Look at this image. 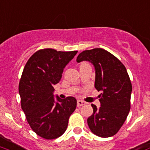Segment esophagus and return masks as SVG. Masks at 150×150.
Wrapping results in <instances>:
<instances>
[{
	"instance_id": "34e87169",
	"label": "esophagus",
	"mask_w": 150,
	"mask_h": 150,
	"mask_svg": "<svg viewBox=\"0 0 150 150\" xmlns=\"http://www.w3.org/2000/svg\"><path fill=\"white\" fill-rule=\"evenodd\" d=\"M85 104H86V103H85L84 101L79 100V99L77 101V106H78V107H79V106H83V105H85Z\"/></svg>"
}]
</instances>
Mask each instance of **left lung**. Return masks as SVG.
Instances as JSON below:
<instances>
[{"label":"left lung","instance_id":"1","mask_svg":"<svg viewBox=\"0 0 150 150\" xmlns=\"http://www.w3.org/2000/svg\"><path fill=\"white\" fill-rule=\"evenodd\" d=\"M76 61L91 62L95 70V87L101 106L91 104L93 115L87 118L91 131L101 137L114 136L125 122L130 110L132 84L125 66L103 48L83 51Z\"/></svg>","mask_w":150,"mask_h":150}]
</instances>
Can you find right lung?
Masks as SVG:
<instances>
[{
    "mask_svg": "<svg viewBox=\"0 0 150 150\" xmlns=\"http://www.w3.org/2000/svg\"><path fill=\"white\" fill-rule=\"evenodd\" d=\"M78 51L57 52L52 48L37 51L25 64L19 83L21 108L31 128L40 137L52 140L66 131L75 111L74 97H54V85L62 78L64 67Z\"/></svg>",
    "mask_w": 150,
    "mask_h": 150,
    "instance_id": "right-lung-1",
    "label": "right lung"
}]
</instances>
